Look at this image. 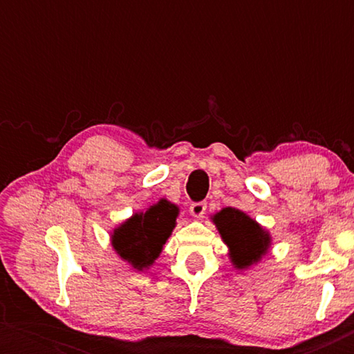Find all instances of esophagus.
I'll return each instance as SVG.
<instances>
[{
    "mask_svg": "<svg viewBox=\"0 0 354 354\" xmlns=\"http://www.w3.org/2000/svg\"><path fill=\"white\" fill-rule=\"evenodd\" d=\"M206 203L205 201H198V203H193L190 206V212L193 217H203V214L206 212Z\"/></svg>",
    "mask_w": 354,
    "mask_h": 354,
    "instance_id": "1",
    "label": "esophagus"
}]
</instances>
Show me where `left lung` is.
<instances>
[{
    "label": "left lung",
    "instance_id": "1",
    "mask_svg": "<svg viewBox=\"0 0 354 354\" xmlns=\"http://www.w3.org/2000/svg\"><path fill=\"white\" fill-rule=\"evenodd\" d=\"M214 224L230 248V258L239 269L248 268L266 253L270 243L268 232L235 207H225L214 216Z\"/></svg>",
    "mask_w": 354,
    "mask_h": 354
}]
</instances>
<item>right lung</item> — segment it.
<instances>
[{
  "label": "right lung",
  "instance_id": "obj_1",
  "mask_svg": "<svg viewBox=\"0 0 354 354\" xmlns=\"http://www.w3.org/2000/svg\"><path fill=\"white\" fill-rule=\"evenodd\" d=\"M177 214V206L166 200H161L147 212L135 214L114 230V250L135 269L149 268L176 227Z\"/></svg>",
  "mask_w": 354,
  "mask_h": 354
}]
</instances>
